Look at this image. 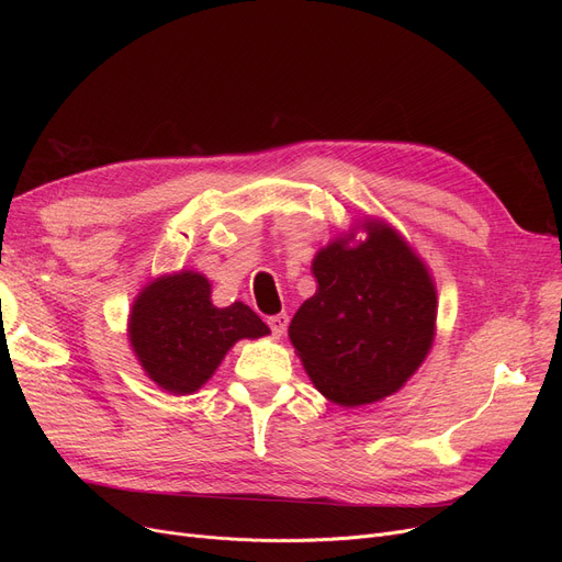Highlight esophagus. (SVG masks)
<instances>
[{"mask_svg": "<svg viewBox=\"0 0 562 562\" xmlns=\"http://www.w3.org/2000/svg\"><path fill=\"white\" fill-rule=\"evenodd\" d=\"M269 328H271V333H273V337H282L284 333H286V326H289V316L286 314H273V316H269Z\"/></svg>", "mask_w": 562, "mask_h": 562, "instance_id": "1", "label": "esophagus"}]
</instances>
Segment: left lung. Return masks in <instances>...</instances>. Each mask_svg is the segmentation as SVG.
I'll return each instance as SVG.
<instances>
[{"mask_svg":"<svg viewBox=\"0 0 562 562\" xmlns=\"http://www.w3.org/2000/svg\"><path fill=\"white\" fill-rule=\"evenodd\" d=\"M312 273L316 293L291 318L289 339L314 387L341 407L396 394L435 341L426 261L396 227L369 216L323 246Z\"/></svg>","mask_w":562,"mask_h":562,"instance_id":"left-lung-1","label":"left lung"}]
</instances>
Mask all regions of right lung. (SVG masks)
I'll return each mask as SVG.
<instances>
[{"mask_svg":"<svg viewBox=\"0 0 562 562\" xmlns=\"http://www.w3.org/2000/svg\"><path fill=\"white\" fill-rule=\"evenodd\" d=\"M271 335L241 301L212 303V282L195 271L164 273L147 282L132 303L127 337L155 385L175 396L195 394L241 339Z\"/></svg>","mask_w":562,"mask_h":562,"instance_id":"1","label":"right lung"}]
</instances>
